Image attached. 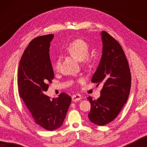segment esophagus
Wrapping results in <instances>:
<instances>
[{
  "mask_svg": "<svg viewBox=\"0 0 147 147\" xmlns=\"http://www.w3.org/2000/svg\"><path fill=\"white\" fill-rule=\"evenodd\" d=\"M82 99V96L80 95V94H76L75 95H74L72 96V101L74 102H78L79 101Z\"/></svg>",
  "mask_w": 147,
  "mask_h": 147,
  "instance_id": "obj_1",
  "label": "esophagus"
}]
</instances>
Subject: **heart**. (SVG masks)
Segmentation results:
<instances>
[{
	"label": "heart",
	"instance_id": "b5f03b06",
	"mask_svg": "<svg viewBox=\"0 0 147 147\" xmlns=\"http://www.w3.org/2000/svg\"><path fill=\"white\" fill-rule=\"evenodd\" d=\"M65 51L69 55L73 56L78 61H84L88 62L89 58L86 57L90 52V45L85 40L82 39H77L70 42L66 45ZM61 66V61L59 59H57L53 65V67L55 70L59 69Z\"/></svg>",
	"mask_w": 147,
	"mask_h": 147
}]
</instances>
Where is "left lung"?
Wrapping results in <instances>:
<instances>
[{"instance_id":"8db88e82","label":"left lung","mask_w":147,"mask_h":147,"mask_svg":"<svg viewBox=\"0 0 147 147\" xmlns=\"http://www.w3.org/2000/svg\"><path fill=\"white\" fill-rule=\"evenodd\" d=\"M103 48L99 65L92 82L103 87L97 100L88 98L91 104L88 118L92 123L104 126L114 120L127 102L131 87L128 60L120 43L106 31L101 33Z\"/></svg>"}]
</instances>
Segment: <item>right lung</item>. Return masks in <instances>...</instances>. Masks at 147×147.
I'll list each match as a JSON object with an SVG mask.
<instances>
[{"instance_id": "right-lung-1", "label": "right lung", "mask_w": 147, "mask_h": 147, "mask_svg": "<svg viewBox=\"0 0 147 147\" xmlns=\"http://www.w3.org/2000/svg\"><path fill=\"white\" fill-rule=\"evenodd\" d=\"M53 37L39 36L30 42L20 60L17 80L19 96L33 120L49 131L61 126L71 101L63 92L52 100L45 94L54 78L49 53Z\"/></svg>"}]
</instances>
